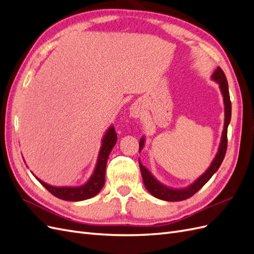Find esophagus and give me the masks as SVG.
Returning a JSON list of instances; mask_svg holds the SVG:
<instances>
[{
	"mask_svg": "<svg viewBox=\"0 0 254 254\" xmlns=\"http://www.w3.org/2000/svg\"><path fill=\"white\" fill-rule=\"evenodd\" d=\"M130 114H131V117L134 118V119L140 118L141 114H142L140 106H136V105L132 106V107H131V110H130Z\"/></svg>",
	"mask_w": 254,
	"mask_h": 254,
	"instance_id": "34e87169",
	"label": "esophagus"
}]
</instances>
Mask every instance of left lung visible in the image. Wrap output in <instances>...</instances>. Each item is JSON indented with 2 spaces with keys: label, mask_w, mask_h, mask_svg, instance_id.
<instances>
[{
  "label": "left lung",
  "mask_w": 254,
  "mask_h": 254,
  "mask_svg": "<svg viewBox=\"0 0 254 254\" xmlns=\"http://www.w3.org/2000/svg\"><path fill=\"white\" fill-rule=\"evenodd\" d=\"M212 79L214 81L218 82L221 94H222V96H224V104H225V126H224V130H222L221 141H220V145L218 147L217 155L215 156L213 162L211 163L210 167L205 171V173H203L200 177H199V178L194 183H191L190 186H189L188 188H184V189H171V188L164 186V184L160 183L155 178V177L150 174V172L147 170V168L142 165V163L139 160L144 186H145L146 190H147L149 193L152 196H155L156 198L162 199V200H165V201L186 200V199L191 197L195 193H197V191L211 179V177L217 172L219 166L222 163V161H224V158L226 156V151H227V146H228V139H227L228 126L230 124V121H231V101H230L229 87H228V81L226 78V75L219 66L213 73ZM144 143H145V140H144V137H142V139L140 140L139 151H141L142 148L144 147Z\"/></svg>",
  "instance_id": "obj_1"
}]
</instances>
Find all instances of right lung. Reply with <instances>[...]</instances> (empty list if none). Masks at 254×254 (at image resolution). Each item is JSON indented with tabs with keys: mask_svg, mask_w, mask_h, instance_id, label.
I'll use <instances>...</instances> for the list:
<instances>
[{
	"mask_svg": "<svg viewBox=\"0 0 254 254\" xmlns=\"http://www.w3.org/2000/svg\"><path fill=\"white\" fill-rule=\"evenodd\" d=\"M117 141H118L117 132H115L114 127L110 126L103 137L102 147L98 153L97 162L95 165L93 175L90 177V179L87 181V183H84L81 187H76V188L53 187L48 183L43 182L42 180L38 179L37 177L36 178L45 189L50 191L51 194H53L54 196L59 199H63V200L81 201V200H86V199L94 197L99 193V191H101V190L103 189L105 184L107 160H108L110 152L114 147Z\"/></svg>",
	"mask_w": 254,
	"mask_h": 254,
	"instance_id": "right-lung-1",
	"label": "right lung"
}]
</instances>
